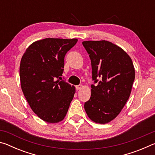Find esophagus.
Wrapping results in <instances>:
<instances>
[{
    "instance_id": "34e87169",
    "label": "esophagus",
    "mask_w": 155,
    "mask_h": 155,
    "mask_svg": "<svg viewBox=\"0 0 155 155\" xmlns=\"http://www.w3.org/2000/svg\"><path fill=\"white\" fill-rule=\"evenodd\" d=\"M81 87H82V85H78L76 86V90H81Z\"/></svg>"
}]
</instances>
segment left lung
<instances>
[{
	"mask_svg": "<svg viewBox=\"0 0 155 155\" xmlns=\"http://www.w3.org/2000/svg\"><path fill=\"white\" fill-rule=\"evenodd\" d=\"M82 44L91 60L94 83L84 108L92 121L106 124L117 117L129 98L135 80L134 66L127 52L110 41Z\"/></svg>",
	"mask_w": 155,
	"mask_h": 155,
	"instance_id": "1",
	"label": "left lung"
}]
</instances>
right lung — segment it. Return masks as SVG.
I'll return each instance as SVG.
<instances>
[{
	"instance_id": "obj_1",
	"label": "right lung",
	"mask_w": 155,
	"mask_h": 155,
	"mask_svg": "<svg viewBox=\"0 0 155 155\" xmlns=\"http://www.w3.org/2000/svg\"><path fill=\"white\" fill-rule=\"evenodd\" d=\"M77 41L59 38L37 41L28 47L21 59L23 94L33 112L46 122L64 120L74 97L75 87L61 77L65 54Z\"/></svg>"
}]
</instances>
